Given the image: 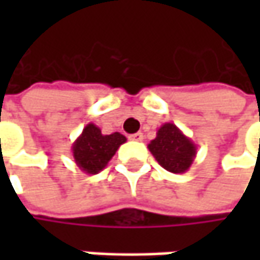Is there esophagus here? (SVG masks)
Masks as SVG:
<instances>
[{"label": "esophagus", "instance_id": "obj_1", "mask_svg": "<svg viewBox=\"0 0 260 260\" xmlns=\"http://www.w3.org/2000/svg\"><path fill=\"white\" fill-rule=\"evenodd\" d=\"M128 139H130V140H135V142H142V140H143V133L139 132V133H135V135H130L128 136Z\"/></svg>", "mask_w": 260, "mask_h": 260}]
</instances>
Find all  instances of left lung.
<instances>
[{
    "label": "left lung",
    "mask_w": 260,
    "mask_h": 260,
    "mask_svg": "<svg viewBox=\"0 0 260 260\" xmlns=\"http://www.w3.org/2000/svg\"><path fill=\"white\" fill-rule=\"evenodd\" d=\"M147 147L157 164L172 174L186 172L197 156V145L174 123L160 125Z\"/></svg>",
    "instance_id": "left-lung-1"
}]
</instances>
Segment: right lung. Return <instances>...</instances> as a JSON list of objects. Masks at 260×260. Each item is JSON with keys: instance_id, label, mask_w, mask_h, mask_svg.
Listing matches in <instances>:
<instances>
[{"instance_id": "right-lung-1", "label": "right lung", "mask_w": 260, "mask_h": 260, "mask_svg": "<svg viewBox=\"0 0 260 260\" xmlns=\"http://www.w3.org/2000/svg\"><path fill=\"white\" fill-rule=\"evenodd\" d=\"M125 142V136L120 135L118 132L113 135H103L100 127L89 123L84 127L82 133L72 145L76 166L88 175L98 174Z\"/></svg>"}]
</instances>
